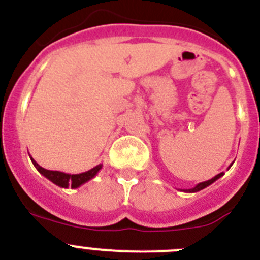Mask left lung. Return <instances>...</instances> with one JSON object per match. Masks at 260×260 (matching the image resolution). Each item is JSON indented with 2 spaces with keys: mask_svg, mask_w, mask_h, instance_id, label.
<instances>
[{
  "mask_svg": "<svg viewBox=\"0 0 260 260\" xmlns=\"http://www.w3.org/2000/svg\"><path fill=\"white\" fill-rule=\"evenodd\" d=\"M231 166H232V164H231V165H230V168H231ZM230 168H228V169H230ZM223 175H224V173H220V174H218V175H215V177H214V178H211V179L206 180V182L199 183V184L194 185L193 188H189V189H182V190H183V192H187V193H194V192H199V190L204 189V188H206V187H209V185H210V184H213V183L215 182V180H218L219 178L223 177Z\"/></svg>",
  "mask_w": 260,
  "mask_h": 260,
  "instance_id": "left-lung-1",
  "label": "left lung"
}]
</instances>
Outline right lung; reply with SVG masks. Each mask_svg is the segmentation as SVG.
<instances>
[{
	"label": "right lung",
	"instance_id": "right-lung-1",
	"mask_svg": "<svg viewBox=\"0 0 260 260\" xmlns=\"http://www.w3.org/2000/svg\"><path fill=\"white\" fill-rule=\"evenodd\" d=\"M30 159H32V164L35 165V168L37 169L38 173L42 174V175H44L45 178H47L50 182H52L54 184L59 185V187H61V188H68V187L78 188L80 185L85 184L86 182L91 180L92 178H94L95 175L99 173V170L102 169V166H103L102 164H99L98 166H95V168L85 171V173L67 174V173H61V171L47 170V169H44L42 166L38 165V164L36 162L32 157H30Z\"/></svg>",
	"mask_w": 260,
	"mask_h": 260
}]
</instances>
